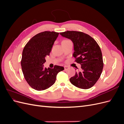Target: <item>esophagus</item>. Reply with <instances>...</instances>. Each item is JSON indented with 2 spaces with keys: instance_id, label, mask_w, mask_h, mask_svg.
Here are the masks:
<instances>
[{
  "instance_id": "esophagus-1",
  "label": "esophagus",
  "mask_w": 124,
  "mask_h": 124,
  "mask_svg": "<svg viewBox=\"0 0 124 124\" xmlns=\"http://www.w3.org/2000/svg\"><path fill=\"white\" fill-rule=\"evenodd\" d=\"M64 69H65V70H68L69 69V67L68 66H64Z\"/></svg>"
}]
</instances>
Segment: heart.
Masks as SVG:
<instances>
[{
	"label": "heart",
	"instance_id": "heart-1",
	"mask_svg": "<svg viewBox=\"0 0 124 124\" xmlns=\"http://www.w3.org/2000/svg\"><path fill=\"white\" fill-rule=\"evenodd\" d=\"M69 41V40H62V43H63V42H67V41Z\"/></svg>",
	"mask_w": 124,
	"mask_h": 124
}]
</instances>
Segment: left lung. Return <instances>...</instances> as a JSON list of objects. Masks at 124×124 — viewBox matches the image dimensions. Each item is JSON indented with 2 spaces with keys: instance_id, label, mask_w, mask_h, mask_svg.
<instances>
[{
  "instance_id": "obj_1",
  "label": "left lung",
  "mask_w": 124,
  "mask_h": 124,
  "mask_svg": "<svg viewBox=\"0 0 124 124\" xmlns=\"http://www.w3.org/2000/svg\"><path fill=\"white\" fill-rule=\"evenodd\" d=\"M62 37L72 41L74 62L81 65V71L70 78L71 84L82 89H88L99 78L103 67L100 46L95 40L85 33L77 31L60 32Z\"/></svg>"
}]
</instances>
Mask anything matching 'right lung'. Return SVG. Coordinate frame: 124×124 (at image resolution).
I'll use <instances>...</instances> for the list:
<instances>
[{
    "label": "right lung",
    "mask_w": 124,
    "mask_h": 124,
    "mask_svg": "<svg viewBox=\"0 0 124 124\" xmlns=\"http://www.w3.org/2000/svg\"><path fill=\"white\" fill-rule=\"evenodd\" d=\"M59 33L45 31L33 36L25 45L21 59L25 79L31 87L38 91L50 87L55 82L57 74L64 70L55 65L54 68H44L46 56L49 55Z\"/></svg>",
    "instance_id": "add662e5"
}]
</instances>
